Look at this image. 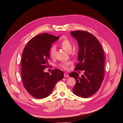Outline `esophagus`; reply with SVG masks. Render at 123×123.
Segmentation results:
<instances>
[{
  "instance_id": "34e87169",
  "label": "esophagus",
  "mask_w": 123,
  "mask_h": 123,
  "mask_svg": "<svg viewBox=\"0 0 123 123\" xmlns=\"http://www.w3.org/2000/svg\"><path fill=\"white\" fill-rule=\"evenodd\" d=\"M64 76L65 77H69L68 74L67 73H64Z\"/></svg>"
}]
</instances>
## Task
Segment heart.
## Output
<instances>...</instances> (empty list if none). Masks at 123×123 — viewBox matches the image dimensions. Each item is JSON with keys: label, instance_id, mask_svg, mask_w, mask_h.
I'll use <instances>...</instances> for the list:
<instances>
[{"label": "heart", "instance_id": "obj_1", "mask_svg": "<svg viewBox=\"0 0 123 123\" xmlns=\"http://www.w3.org/2000/svg\"><path fill=\"white\" fill-rule=\"evenodd\" d=\"M59 45L60 47L68 51L69 53H71L73 50V46L72 43L69 41V40L67 38V37L64 38L60 42ZM56 47L55 45L52 46L49 50V55L51 58H54L55 57V52H56ZM70 65V63L67 62V63H60L58 65V67L60 68L64 69H68V66Z\"/></svg>", "mask_w": 123, "mask_h": 123}]
</instances>
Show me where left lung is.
Here are the masks:
<instances>
[{"instance_id": "8db88e82", "label": "left lung", "mask_w": 123, "mask_h": 123, "mask_svg": "<svg viewBox=\"0 0 123 123\" xmlns=\"http://www.w3.org/2000/svg\"><path fill=\"white\" fill-rule=\"evenodd\" d=\"M71 32L77 40L79 46V62L74 71H85L81 76L76 72L69 74V76L74 77L76 80L73 91L79 97L87 98L98 91L104 80L105 56L103 49L98 39L90 32L79 30Z\"/></svg>"}]
</instances>
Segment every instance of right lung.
<instances>
[{
	"label": "right lung",
	"mask_w": 123,
	"mask_h": 123,
	"mask_svg": "<svg viewBox=\"0 0 123 123\" xmlns=\"http://www.w3.org/2000/svg\"><path fill=\"white\" fill-rule=\"evenodd\" d=\"M58 39L48 33H40L30 39L24 49L21 60L22 80L25 89L34 98L48 96L57 82L63 78V72L60 69H53L51 74L44 72L48 67L49 49Z\"/></svg>",
	"instance_id": "add662e5"
}]
</instances>
